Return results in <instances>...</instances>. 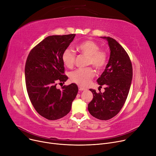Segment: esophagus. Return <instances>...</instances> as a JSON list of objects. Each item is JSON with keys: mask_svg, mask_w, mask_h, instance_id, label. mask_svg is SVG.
Segmentation results:
<instances>
[{"mask_svg": "<svg viewBox=\"0 0 156 156\" xmlns=\"http://www.w3.org/2000/svg\"><path fill=\"white\" fill-rule=\"evenodd\" d=\"M79 90L80 91H83V90H86V89H84V88H82V87H79Z\"/></svg>", "mask_w": 156, "mask_h": 156, "instance_id": "34e87169", "label": "esophagus"}]
</instances>
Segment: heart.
<instances>
[{"label":"heart","instance_id":"heart-1","mask_svg":"<svg viewBox=\"0 0 156 156\" xmlns=\"http://www.w3.org/2000/svg\"><path fill=\"white\" fill-rule=\"evenodd\" d=\"M76 49L82 55L87 57V65H92L98 71L101 70L105 66L107 55L104 51L99 50L98 44L92 41H85L79 43ZM76 59L74 52L70 48H67L62 54V61L64 66L68 68L73 67ZM94 76L92 68L77 69L69 74L70 80L81 87H86Z\"/></svg>","mask_w":156,"mask_h":156}]
</instances>
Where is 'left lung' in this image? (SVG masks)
<instances>
[{
	"mask_svg": "<svg viewBox=\"0 0 156 156\" xmlns=\"http://www.w3.org/2000/svg\"><path fill=\"white\" fill-rule=\"evenodd\" d=\"M101 38L108 42L111 52L109 62L97 80L100 87L104 85L105 91L97 93L89 89L93 99L88 104V110L93 117L106 121L116 115L126 101L133 79V67L127 53L115 39Z\"/></svg>",
	"mask_w": 156,
	"mask_h": 156,
	"instance_id": "left-lung-1",
	"label": "left lung"
}]
</instances>
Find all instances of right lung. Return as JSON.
<instances>
[{"label": "right lung", "instance_id": "right-lung-1", "mask_svg": "<svg viewBox=\"0 0 156 156\" xmlns=\"http://www.w3.org/2000/svg\"><path fill=\"white\" fill-rule=\"evenodd\" d=\"M76 34L52 35L45 38L30 52L25 67L27 93L36 111L44 118L54 121L66 115L78 92L74 83L62 89L57 82L64 83L62 54L73 42Z\"/></svg>", "mask_w": 156, "mask_h": 156}]
</instances>
